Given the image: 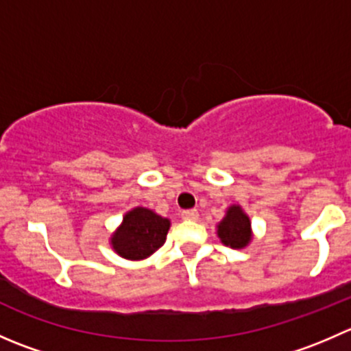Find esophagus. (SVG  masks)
Wrapping results in <instances>:
<instances>
[{
	"instance_id": "esophagus-1",
	"label": "esophagus",
	"mask_w": 351,
	"mask_h": 351,
	"mask_svg": "<svg viewBox=\"0 0 351 351\" xmlns=\"http://www.w3.org/2000/svg\"><path fill=\"white\" fill-rule=\"evenodd\" d=\"M182 217L185 221H198V210H195V208H192V210H183Z\"/></svg>"
}]
</instances>
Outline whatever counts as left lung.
Listing matches in <instances>:
<instances>
[{
  "label": "left lung",
  "mask_w": 351,
  "mask_h": 351,
  "mask_svg": "<svg viewBox=\"0 0 351 351\" xmlns=\"http://www.w3.org/2000/svg\"><path fill=\"white\" fill-rule=\"evenodd\" d=\"M217 236L222 244L232 247V250H243L253 239V229H251V219L243 210L241 205H229L226 215L217 224Z\"/></svg>",
  "instance_id": "left-lung-1"
}]
</instances>
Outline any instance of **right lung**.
I'll list each match as a JSON object with an SVG mask.
<instances>
[{
  "label": "right lung",
  "instance_id": "1",
  "mask_svg": "<svg viewBox=\"0 0 351 351\" xmlns=\"http://www.w3.org/2000/svg\"><path fill=\"white\" fill-rule=\"evenodd\" d=\"M171 221L146 207H134L110 236V246L125 260H146L166 241Z\"/></svg>",
  "mask_w": 351,
  "mask_h": 351
}]
</instances>
